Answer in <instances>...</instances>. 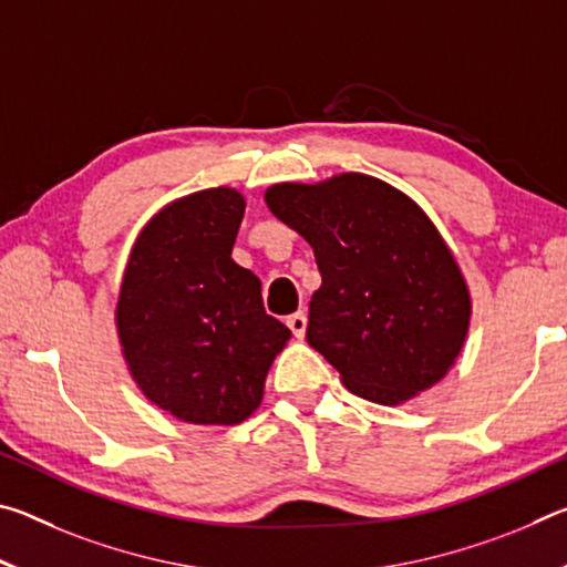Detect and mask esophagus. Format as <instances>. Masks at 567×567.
<instances>
[{
    "instance_id": "34e87169",
    "label": "esophagus",
    "mask_w": 567,
    "mask_h": 567,
    "mask_svg": "<svg viewBox=\"0 0 567 567\" xmlns=\"http://www.w3.org/2000/svg\"><path fill=\"white\" fill-rule=\"evenodd\" d=\"M287 328L292 330V334H295L297 340H302L305 338V330H307V315L302 310L290 315V318H287Z\"/></svg>"
}]
</instances>
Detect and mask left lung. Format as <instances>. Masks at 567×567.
Listing matches in <instances>:
<instances>
[{
  "label": "left lung",
  "instance_id": "left-lung-1",
  "mask_svg": "<svg viewBox=\"0 0 567 567\" xmlns=\"http://www.w3.org/2000/svg\"><path fill=\"white\" fill-rule=\"evenodd\" d=\"M270 213L315 249L322 275L307 342L350 392L400 405L453 368L470 324L463 272L430 217L388 182L338 175L272 185Z\"/></svg>",
  "mask_w": 567,
  "mask_h": 567
}]
</instances>
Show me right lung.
I'll use <instances>...</instances> for the list:
<instances>
[{
	"label": "right lung",
	"instance_id": "1",
	"mask_svg": "<svg viewBox=\"0 0 567 567\" xmlns=\"http://www.w3.org/2000/svg\"><path fill=\"white\" fill-rule=\"evenodd\" d=\"M245 199L229 187L162 209L132 247L117 302L124 360L157 408L195 425H237L262 400L290 330L260 280L233 260Z\"/></svg>",
	"mask_w": 567,
	"mask_h": 567
}]
</instances>
